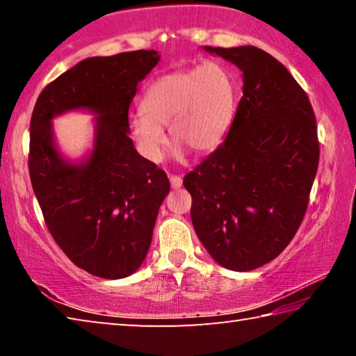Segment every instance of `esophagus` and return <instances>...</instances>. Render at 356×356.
Returning <instances> with one entry per match:
<instances>
[{
    "instance_id": "obj_1",
    "label": "esophagus",
    "mask_w": 356,
    "mask_h": 356,
    "mask_svg": "<svg viewBox=\"0 0 356 356\" xmlns=\"http://www.w3.org/2000/svg\"><path fill=\"white\" fill-rule=\"evenodd\" d=\"M170 184L174 190H177L182 186V179H180L179 176H170Z\"/></svg>"
}]
</instances>
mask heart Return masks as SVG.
<instances>
[{
    "label": "heart",
    "mask_w": 356,
    "mask_h": 356,
    "mask_svg": "<svg viewBox=\"0 0 356 356\" xmlns=\"http://www.w3.org/2000/svg\"><path fill=\"white\" fill-rule=\"evenodd\" d=\"M237 100L236 76L225 64L207 61L196 69L171 72L150 83L141 100L143 111L130 119L129 135L150 163L163 159V127L176 141L177 159H184L188 149L209 152L231 130Z\"/></svg>",
    "instance_id": "b5f03b06"
}]
</instances>
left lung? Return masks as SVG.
<instances>
[{"instance_id":"8db88e82","label":"left lung","mask_w":356,"mask_h":356,"mask_svg":"<svg viewBox=\"0 0 356 356\" xmlns=\"http://www.w3.org/2000/svg\"><path fill=\"white\" fill-rule=\"evenodd\" d=\"M242 72V99L215 152L184 179L191 221L216 264L250 272L280 256L298 231L318 166L309 99L261 48L204 47Z\"/></svg>"}]
</instances>
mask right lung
Wrapping results in <instances>:
<instances>
[{
    "instance_id": "add662e5",
    "label": "right lung",
    "mask_w": 356,
    "mask_h": 356,
    "mask_svg": "<svg viewBox=\"0 0 356 356\" xmlns=\"http://www.w3.org/2000/svg\"><path fill=\"white\" fill-rule=\"evenodd\" d=\"M159 51L83 59L40 92L31 118L29 176L48 231L76 267L105 280L134 275L149 251L170 180L136 152L129 108ZM94 113L93 146L80 159L58 149L52 119Z\"/></svg>"
}]
</instances>
